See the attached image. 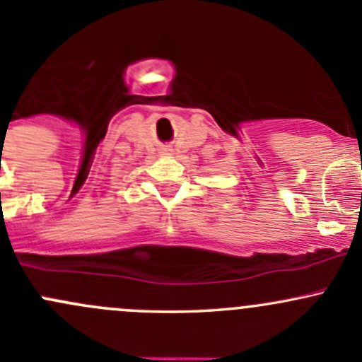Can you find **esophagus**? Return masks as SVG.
Instances as JSON below:
<instances>
[{
  "label": "esophagus",
  "instance_id": "1",
  "mask_svg": "<svg viewBox=\"0 0 362 362\" xmlns=\"http://www.w3.org/2000/svg\"><path fill=\"white\" fill-rule=\"evenodd\" d=\"M167 151H169V148H163V153H167Z\"/></svg>",
  "mask_w": 362,
  "mask_h": 362
}]
</instances>
